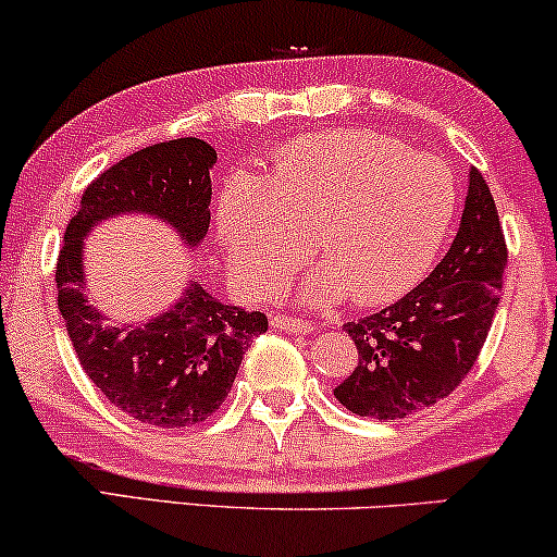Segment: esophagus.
Returning a JSON list of instances; mask_svg holds the SVG:
<instances>
[{
    "mask_svg": "<svg viewBox=\"0 0 557 557\" xmlns=\"http://www.w3.org/2000/svg\"><path fill=\"white\" fill-rule=\"evenodd\" d=\"M272 326L280 329V331H290V334H311V331H313V323L295 319V315H285V313L274 315Z\"/></svg>",
    "mask_w": 557,
    "mask_h": 557,
    "instance_id": "esophagus-1",
    "label": "esophagus"
}]
</instances>
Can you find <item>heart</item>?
Returning <instances> with one entry per match:
<instances>
[{
	"mask_svg": "<svg viewBox=\"0 0 557 557\" xmlns=\"http://www.w3.org/2000/svg\"><path fill=\"white\" fill-rule=\"evenodd\" d=\"M455 210V174L442 159L370 131H331L283 146L272 182L231 177L218 202V234L246 290L270 293L315 234L326 267L302 287L306 298L349 293L380 306L424 277Z\"/></svg>",
	"mask_w": 557,
	"mask_h": 557,
	"instance_id": "heart-1",
	"label": "heart"
}]
</instances>
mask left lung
<instances>
[{
  "label": "left lung",
  "instance_id": "obj_1",
  "mask_svg": "<svg viewBox=\"0 0 557 557\" xmlns=\"http://www.w3.org/2000/svg\"><path fill=\"white\" fill-rule=\"evenodd\" d=\"M506 242L483 174L470 169L449 251L424 283L383 311L349 321L360 362L334 388L357 417L404 419L447 398L473 370L502 300Z\"/></svg>",
  "mask_w": 557,
  "mask_h": 557
}]
</instances>
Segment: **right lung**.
Wrapping results in <instances>:
<instances>
[{
	"label": "right lung",
	"mask_w": 557,
	"mask_h": 557,
	"mask_svg": "<svg viewBox=\"0 0 557 557\" xmlns=\"http://www.w3.org/2000/svg\"><path fill=\"white\" fill-rule=\"evenodd\" d=\"M215 159L206 140L174 138L112 164L84 189L55 264L59 311L84 372L112 406L161 429L193 426L221 408L267 315L226 306L189 280L169 311L108 323L84 293V236L112 215L140 213L169 223L193 249L210 226Z\"/></svg>",
	"instance_id": "obj_1"
}]
</instances>
